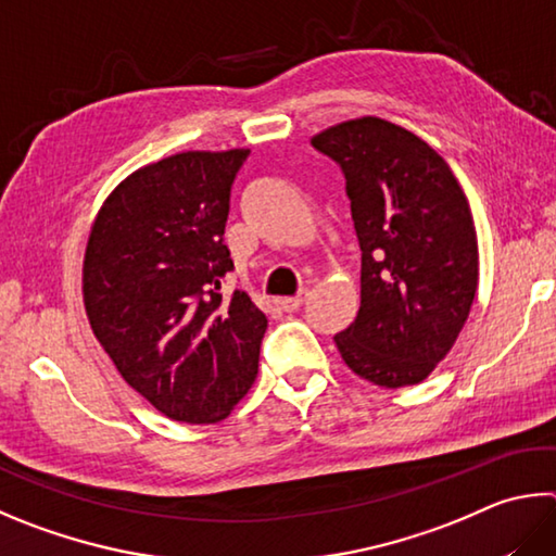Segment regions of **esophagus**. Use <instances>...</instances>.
<instances>
[{"label": "esophagus", "instance_id": "esophagus-1", "mask_svg": "<svg viewBox=\"0 0 556 556\" xmlns=\"http://www.w3.org/2000/svg\"><path fill=\"white\" fill-rule=\"evenodd\" d=\"M306 296H308V291H299L296 296H285V299H279L277 304H279V308H281V311H287V313H294V311H299L301 306H304Z\"/></svg>", "mask_w": 556, "mask_h": 556}]
</instances>
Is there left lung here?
<instances>
[{"instance_id":"8db88e82","label":"left lung","mask_w":556,"mask_h":556,"mask_svg":"<svg viewBox=\"0 0 556 556\" xmlns=\"http://www.w3.org/2000/svg\"><path fill=\"white\" fill-rule=\"evenodd\" d=\"M311 143L345 175L362 250V301L336 336L340 355L377 387L420 383L452 350L477 294L469 201L442 155L391 121H342Z\"/></svg>"}]
</instances>
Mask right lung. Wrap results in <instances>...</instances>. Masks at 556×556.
<instances>
[{
  "mask_svg": "<svg viewBox=\"0 0 556 556\" xmlns=\"http://www.w3.org/2000/svg\"><path fill=\"white\" fill-rule=\"evenodd\" d=\"M250 150H187L128 175L89 230L83 296L130 389L179 422H218L257 377L267 318L233 269L224 230Z\"/></svg>",
  "mask_w": 556,
  "mask_h": 556,
  "instance_id": "right-lung-1",
  "label": "right lung"
}]
</instances>
